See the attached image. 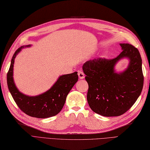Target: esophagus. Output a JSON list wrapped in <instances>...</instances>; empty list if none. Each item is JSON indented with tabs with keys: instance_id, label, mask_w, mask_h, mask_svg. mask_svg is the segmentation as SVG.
<instances>
[{
	"instance_id": "34e87169",
	"label": "esophagus",
	"mask_w": 150,
	"mask_h": 150,
	"mask_svg": "<svg viewBox=\"0 0 150 150\" xmlns=\"http://www.w3.org/2000/svg\"><path fill=\"white\" fill-rule=\"evenodd\" d=\"M78 75L79 76L80 79H83L85 78V74H84L83 72L81 71V70H79L78 71Z\"/></svg>"
}]
</instances>
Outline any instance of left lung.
Returning a JSON list of instances; mask_svg holds the SVG:
<instances>
[{
    "instance_id": "1",
    "label": "left lung",
    "mask_w": 150,
    "mask_h": 150,
    "mask_svg": "<svg viewBox=\"0 0 150 150\" xmlns=\"http://www.w3.org/2000/svg\"><path fill=\"white\" fill-rule=\"evenodd\" d=\"M120 45L123 51L115 59L90 60L82 67L88 84V105L95 113L104 117H117L127 112L136 102L143 86L138 50L129 43ZM124 57L130 59L129 67L122 73H116L114 65Z\"/></svg>"
}]
</instances>
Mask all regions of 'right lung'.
<instances>
[{"mask_svg": "<svg viewBox=\"0 0 150 150\" xmlns=\"http://www.w3.org/2000/svg\"><path fill=\"white\" fill-rule=\"evenodd\" d=\"M30 46V45L25 47ZM22 48L23 47L18 48L14 53L7 75L10 93L19 108L30 117L38 118L54 117L62 110L67 95L78 81L77 72L60 76L50 89L41 95L35 96L24 95L18 90L13 79L14 60Z\"/></svg>", "mask_w": 150, "mask_h": 150, "instance_id": "1", "label": "right lung"}]
</instances>
